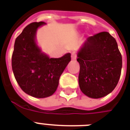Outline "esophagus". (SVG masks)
Instances as JSON below:
<instances>
[{
	"instance_id": "1",
	"label": "esophagus",
	"mask_w": 130,
	"mask_h": 130,
	"mask_svg": "<svg viewBox=\"0 0 130 130\" xmlns=\"http://www.w3.org/2000/svg\"><path fill=\"white\" fill-rule=\"evenodd\" d=\"M71 59L73 60V61L76 59V53L75 52H73V53H71Z\"/></svg>"
}]
</instances>
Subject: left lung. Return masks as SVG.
Returning a JSON list of instances; mask_svg holds the SVG:
<instances>
[{
	"label": "left lung",
	"instance_id": "8db88e82",
	"mask_svg": "<svg viewBox=\"0 0 130 130\" xmlns=\"http://www.w3.org/2000/svg\"><path fill=\"white\" fill-rule=\"evenodd\" d=\"M80 90L100 99L111 93L119 82L122 57L115 39L107 31L88 38L77 53Z\"/></svg>",
	"mask_w": 130,
	"mask_h": 130
}]
</instances>
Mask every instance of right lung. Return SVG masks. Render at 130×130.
Instances as JSON below:
<instances>
[{
	"label": "right lung",
	"mask_w": 130,
	"mask_h": 130,
	"mask_svg": "<svg viewBox=\"0 0 130 130\" xmlns=\"http://www.w3.org/2000/svg\"><path fill=\"white\" fill-rule=\"evenodd\" d=\"M46 23L27 25L16 38L12 55V69L22 90L36 98L51 96L57 90L59 77L71 61V54L50 58L36 42L38 29Z\"/></svg>",
	"instance_id": "obj_1"
}]
</instances>
